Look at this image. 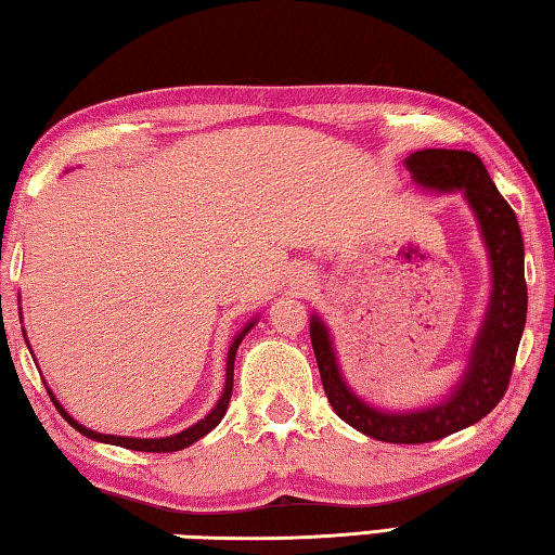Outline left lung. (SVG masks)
<instances>
[{
    "mask_svg": "<svg viewBox=\"0 0 555 555\" xmlns=\"http://www.w3.org/2000/svg\"><path fill=\"white\" fill-rule=\"evenodd\" d=\"M411 181L436 193H460L473 210L490 257L492 291L469 347L463 377L443 399L421 409L372 406L345 382L335 343L321 315L311 313V343L325 397L337 416L384 443H428L485 418L509 387L526 325L524 240L516 215L487 173L480 156L460 149H424L403 158Z\"/></svg>",
    "mask_w": 555,
    "mask_h": 555,
    "instance_id": "left-lung-1",
    "label": "left lung"
}]
</instances>
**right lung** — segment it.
<instances>
[{
  "mask_svg": "<svg viewBox=\"0 0 555 555\" xmlns=\"http://www.w3.org/2000/svg\"><path fill=\"white\" fill-rule=\"evenodd\" d=\"M257 321L259 318H251V321L242 327V331L232 337V343H230V350H228V367H224V387H222V397L218 399V403H215L212 406V411L208 413V416L205 418H201L198 424H193L191 428H185V430H181V434H176V436H166V438H129V436H107V434H98V430H90V428H86L82 424H78V421H75L68 411H65L63 406H61V401L55 399V393L49 389V397H51V401L55 403V409H59V413L61 416L68 421V424L78 430V434H82V436H88L90 440H98V443H109V446H119V448H127V450H142V453H173V450H183V448H188V446H193L195 440H201L203 436H208L210 430L220 424L222 421V416H224V411H228V406H230V397H232V379H234V354H237V347H240V343L244 340V335H247L251 327L257 325ZM24 333V340H26V331H22ZM26 345H29V340H26ZM29 350H31V345H29ZM46 384V382H43Z\"/></svg>",
  "mask_w": 555,
  "mask_h": 555,
  "instance_id": "1",
  "label": "right lung"
}]
</instances>
